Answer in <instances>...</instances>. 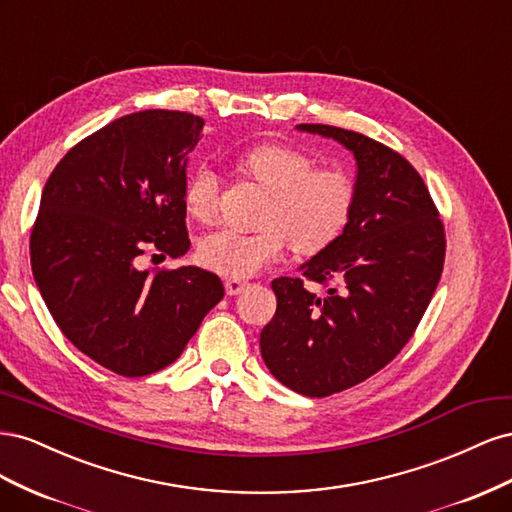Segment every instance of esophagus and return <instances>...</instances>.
Returning a JSON list of instances; mask_svg holds the SVG:
<instances>
[{
  "instance_id": "esophagus-1",
  "label": "esophagus",
  "mask_w": 512,
  "mask_h": 512,
  "mask_svg": "<svg viewBox=\"0 0 512 512\" xmlns=\"http://www.w3.org/2000/svg\"><path fill=\"white\" fill-rule=\"evenodd\" d=\"M224 286H226V294H230V297H232V294H239L247 286V282L239 280V277H228Z\"/></svg>"
}]
</instances>
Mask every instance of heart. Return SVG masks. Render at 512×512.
Wrapping results in <instances>:
<instances>
[{
  "instance_id": "b5f03b06",
  "label": "heart",
  "mask_w": 512,
  "mask_h": 512,
  "mask_svg": "<svg viewBox=\"0 0 512 512\" xmlns=\"http://www.w3.org/2000/svg\"><path fill=\"white\" fill-rule=\"evenodd\" d=\"M239 166L269 192L256 232L218 230L198 243L200 265L226 277H250L280 260L286 245L301 256L329 250L354 218L359 188L346 170L316 168L301 149L262 143L247 149ZM183 203L198 222H211L220 203V177L198 168L185 181Z\"/></svg>"
}]
</instances>
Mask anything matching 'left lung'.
Masks as SVG:
<instances>
[{
  "label": "left lung",
  "mask_w": 512,
  "mask_h": 512,
  "mask_svg": "<svg viewBox=\"0 0 512 512\" xmlns=\"http://www.w3.org/2000/svg\"><path fill=\"white\" fill-rule=\"evenodd\" d=\"M354 153V218L329 250L277 277V309L260 333L271 374L305 397H329L367 380L408 344L438 288L446 237L416 168L365 134L301 123ZM325 286L316 293L304 286Z\"/></svg>",
  "instance_id": "left-lung-1"
}]
</instances>
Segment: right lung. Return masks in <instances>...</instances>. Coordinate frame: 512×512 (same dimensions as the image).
<instances>
[{"mask_svg": "<svg viewBox=\"0 0 512 512\" xmlns=\"http://www.w3.org/2000/svg\"><path fill=\"white\" fill-rule=\"evenodd\" d=\"M203 126L162 108L119 117L76 143L42 190L29 237L34 280L61 333L119 376L177 361L224 297L205 269H141L147 254L190 250L185 168Z\"/></svg>", "mask_w": 512, "mask_h": 512, "instance_id": "obj_1", "label": "right lung"}]
</instances>
